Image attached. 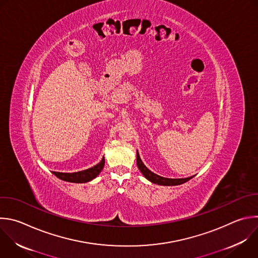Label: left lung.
<instances>
[{"instance_id": "obj_1", "label": "left lung", "mask_w": 258, "mask_h": 258, "mask_svg": "<svg viewBox=\"0 0 258 258\" xmlns=\"http://www.w3.org/2000/svg\"><path fill=\"white\" fill-rule=\"evenodd\" d=\"M137 165L140 169V171L142 172V174L151 182L155 183V184H159V185H164V186H172V185H180L188 180H190L194 176H190V177H187V178H166V177H162V176H159L155 173H153L152 171H150L145 165L144 163L142 162L141 158H140V155L137 151Z\"/></svg>"}]
</instances>
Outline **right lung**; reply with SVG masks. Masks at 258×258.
Returning a JSON list of instances; mask_svg holds the SVG:
<instances>
[{
    "instance_id": "add662e5",
    "label": "right lung",
    "mask_w": 258,
    "mask_h": 258,
    "mask_svg": "<svg viewBox=\"0 0 258 258\" xmlns=\"http://www.w3.org/2000/svg\"><path fill=\"white\" fill-rule=\"evenodd\" d=\"M105 164L104 157L102 160L95 165L94 167H91L89 169H86L83 171H79V172H74V173H62V172H52L53 175H55L57 178L68 181V182H73V183H84V182H88L94 179L103 169Z\"/></svg>"
}]
</instances>
